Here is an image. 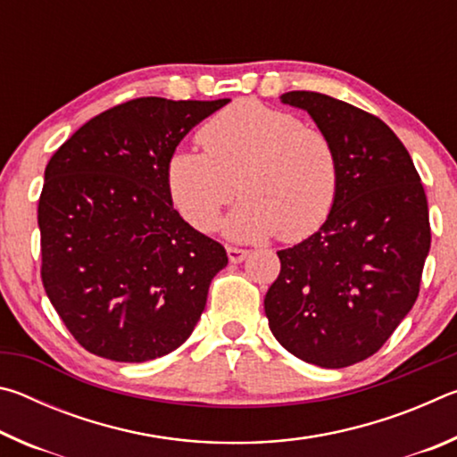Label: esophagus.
<instances>
[{"label":"esophagus","mask_w":457,"mask_h":457,"mask_svg":"<svg viewBox=\"0 0 457 457\" xmlns=\"http://www.w3.org/2000/svg\"><path fill=\"white\" fill-rule=\"evenodd\" d=\"M247 250H239V247H234V245H228V258L231 264H239V262H244L247 258Z\"/></svg>","instance_id":"obj_1"}]
</instances>
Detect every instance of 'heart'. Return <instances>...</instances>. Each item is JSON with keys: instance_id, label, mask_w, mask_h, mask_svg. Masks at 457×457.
I'll list each match as a JSON object with an SVG mask.
<instances>
[{"instance_id": "obj_1", "label": "heart", "mask_w": 457, "mask_h": 457, "mask_svg": "<svg viewBox=\"0 0 457 457\" xmlns=\"http://www.w3.org/2000/svg\"><path fill=\"white\" fill-rule=\"evenodd\" d=\"M199 143L205 151H175L165 167L169 197L189 226L213 229L236 189L244 199L221 223L236 242L278 231L286 242H300L327 221L340 171L335 145L322 130L245 98L207 120Z\"/></svg>"}]
</instances>
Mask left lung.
Returning <instances> with one entry per match:
<instances>
[{
    "instance_id": "1",
    "label": "left lung",
    "mask_w": 457,
    "mask_h": 457,
    "mask_svg": "<svg viewBox=\"0 0 457 457\" xmlns=\"http://www.w3.org/2000/svg\"><path fill=\"white\" fill-rule=\"evenodd\" d=\"M280 100L306 111L330 138L340 179L320 229L278 252L280 276L264 311L294 357L343 369L381 349L415 304L431 245L428 197L381 119L320 92L292 90Z\"/></svg>"
}]
</instances>
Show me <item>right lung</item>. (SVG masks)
Returning <instances> with one entry per match:
<instances>
[{
  "instance_id": "right-lung-1",
  "label": "right lung",
  "mask_w": 457,
  "mask_h": 457,
  "mask_svg": "<svg viewBox=\"0 0 457 457\" xmlns=\"http://www.w3.org/2000/svg\"><path fill=\"white\" fill-rule=\"evenodd\" d=\"M228 103L129 100L82 125L46 165L42 282L96 357H163L201 319L228 253L175 210L165 167L185 135Z\"/></svg>"
}]
</instances>
